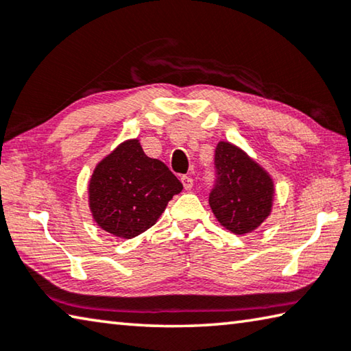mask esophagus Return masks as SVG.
I'll use <instances>...</instances> for the list:
<instances>
[{"label":"esophagus","instance_id":"1","mask_svg":"<svg viewBox=\"0 0 351 351\" xmlns=\"http://www.w3.org/2000/svg\"><path fill=\"white\" fill-rule=\"evenodd\" d=\"M181 182H182V186L186 190H190L193 187V180H192V176H190V175L181 176Z\"/></svg>","mask_w":351,"mask_h":351}]
</instances>
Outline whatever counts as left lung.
Here are the masks:
<instances>
[{
  "instance_id": "1",
  "label": "left lung",
  "mask_w": 351,
  "mask_h": 351,
  "mask_svg": "<svg viewBox=\"0 0 351 351\" xmlns=\"http://www.w3.org/2000/svg\"><path fill=\"white\" fill-rule=\"evenodd\" d=\"M215 167L218 182L209 197L213 215L235 235L254 232L272 212L274 180L243 148L228 141L217 144Z\"/></svg>"
}]
</instances>
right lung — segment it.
I'll list each match as a JSON object with an SVG mask.
<instances>
[{"label": "right lung", "mask_w": 351, "mask_h": 351, "mask_svg": "<svg viewBox=\"0 0 351 351\" xmlns=\"http://www.w3.org/2000/svg\"><path fill=\"white\" fill-rule=\"evenodd\" d=\"M182 190L159 159L148 158L139 139H127L99 161L88 182V206L100 229L119 239L145 232Z\"/></svg>", "instance_id": "obj_1"}]
</instances>
